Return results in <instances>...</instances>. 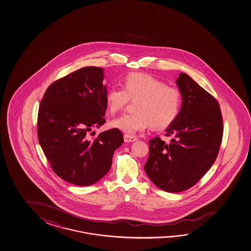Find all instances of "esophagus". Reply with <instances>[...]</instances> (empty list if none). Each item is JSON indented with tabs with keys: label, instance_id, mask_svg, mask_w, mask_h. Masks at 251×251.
I'll use <instances>...</instances> for the list:
<instances>
[{
	"label": "esophagus",
	"instance_id": "1",
	"mask_svg": "<svg viewBox=\"0 0 251 251\" xmlns=\"http://www.w3.org/2000/svg\"><path fill=\"white\" fill-rule=\"evenodd\" d=\"M136 140H137V138L136 137L129 136V135H124V141L126 143L134 142Z\"/></svg>",
	"mask_w": 251,
	"mask_h": 251
}]
</instances>
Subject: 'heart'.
I'll return each instance as SVG.
<instances>
[{
    "instance_id": "heart-1",
    "label": "heart",
    "mask_w": 251,
    "mask_h": 251,
    "mask_svg": "<svg viewBox=\"0 0 251 251\" xmlns=\"http://www.w3.org/2000/svg\"><path fill=\"white\" fill-rule=\"evenodd\" d=\"M135 113L124 114L111 122V126L133 136L148 128H163L171 124L179 113L182 95L178 90L168 87L154 76L131 73L125 77L124 87L112 85L105 94L108 110L115 114L136 99Z\"/></svg>"
}]
</instances>
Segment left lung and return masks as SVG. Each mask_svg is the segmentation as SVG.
I'll use <instances>...</instances> for the list:
<instances>
[{
	"instance_id": "8db88e82",
	"label": "left lung",
	"mask_w": 251,
	"mask_h": 251,
	"mask_svg": "<svg viewBox=\"0 0 251 251\" xmlns=\"http://www.w3.org/2000/svg\"><path fill=\"white\" fill-rule=\"evenodd\" d=\"M176 84L182 106L166 129L171 142L151 139L145 165L151 182L170 193L189 189L206 174L218 157L224 131L220 106L212 95L185 73Z\"/></svg>"
}]
</instances>
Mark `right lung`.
<instances>
[{"label":"right lung","instance_id":"add662e5","mask_svg":"<svg viewBox=\"0 0 251 251\" xmlns=\"http://www.w3.org/2000/svg\"><path fill=\"white\" fill-rule=\"evenodd\" d=\"M101 67L88 66L49 86L39 107V142L53 171L74 185H93L111 165L123 143L117 128L90 139L89 132L104 123L107 104Z\"/></svg>","mask_w":251,"mask_h":251}]
</instances>
